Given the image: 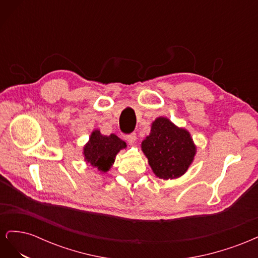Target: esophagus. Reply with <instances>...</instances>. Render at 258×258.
Instances as JSON below:
<instances>
[{
    "label": "esophagus",
    "mask_w": 258,
    "mask_h": 258,
    "mask_svg": "<svg viewBox=\"0 0 258 258\" xmlns=\"http://www.w3.org/2000/svg\"><path fill=\"white\" fill-rule=\"evenodd\" d=\"M127 140H128L129 143H135L137 141V134H135V132H134V134L127 136Z\"/></svg>",
    "instance_id": "1"
}]
</instances>
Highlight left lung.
Segmentation results:
<instances>
[{
  "label": "left lung",
  "mask_w": 258,
  "mask_h": 258,
  "mask_svg": "<svg viewBox=\"0 0 258 258\" xmlns=\"http://www.w3.org/2000/svg\"><path fill=\"white\" fill-rule=\"evenodd\" d=\"M141 148L154 174L162 179L184 175L197 154L190 132L162 116L152 122L151 134L142 141Z\"/></svg>",
  "instance_id": "left-lung-1"
}]
</instances>
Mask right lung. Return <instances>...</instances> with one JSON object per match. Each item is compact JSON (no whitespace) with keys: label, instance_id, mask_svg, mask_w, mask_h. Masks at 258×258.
<instances>
[{"label":"right lung","instance_id":"1","mask_svg":"<svg viewBox=\"0 0 258 258\" xmlns=\"http://www.w3.org/2000/svg\"><path fill=\"white\" fill-rule=\"evenodd\" d=\"M126 147V142L116 135L103 136L99 129H95L83 147V156L88 165L103 174L114 165L117 154Z\"/></svg>","mask_w":258,"mask_h":258}]
</instances>
